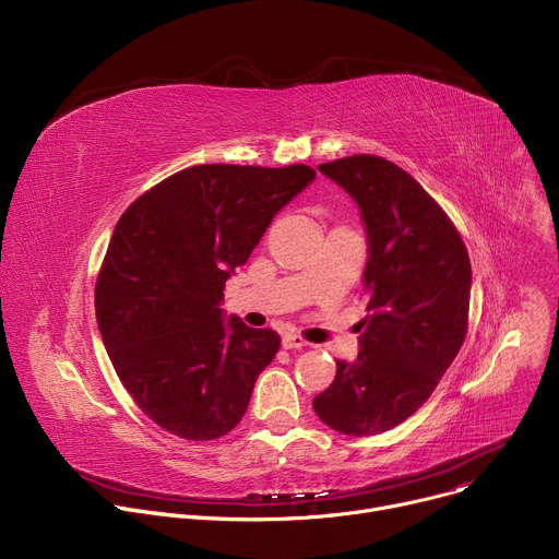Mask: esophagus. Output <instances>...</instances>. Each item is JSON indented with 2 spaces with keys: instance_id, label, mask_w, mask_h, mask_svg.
<instances>
[{
  "instance_id": "1",
  "label": "esophagus",
  "mask_w": 559,
  "mask_h": 559,
  "mask_svg": "<svg viewBox=\"0 0 559 559\" xmlns=\"http://www.w3.org/2000/svg\"><path fill=\"white\" fill-rule=\"evenodd\" d=\"M283 347H285V349H305L307 343H305L300 336L287 334V336H283Z\"/></svg>"
}]
</instances>
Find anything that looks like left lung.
I'll return each mask as SVG.
<instances>
[{
	"label": "left lung",
	"mask_w": 559,
	"mask_h": 559,
	"mask_svg": "<svg viewBox=\"0 0 559 559\" xmlns=\"http://www.w3.org/2000/svg\"><path fill=\"white\" fill-rule=\"evenodd\" d=\"M360 207L369 296L354 362L313 412L345 436H376L414 416L457 356L468 321L471 263L444 210L403 168L373 154L318 166Z\"/></svg>",
	"instance_id": "8db88e82"
}]
</instances>
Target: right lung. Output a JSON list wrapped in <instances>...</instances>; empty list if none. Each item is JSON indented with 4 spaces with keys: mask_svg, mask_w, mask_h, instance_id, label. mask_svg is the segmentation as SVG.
<instances>
[{
    "mask_svg": "<svg viewBox=\"0 0 559 559\" xmlns=\"http://www.w3.org/2000/svg\"><path fill=\"white\" fill-rule=\"evenodd\" d=\"M313 179L302 164L194 166L119 218L95 287L97 325L119 380L162 429L214 440L246 416L281 338L225 318L223 287Z\"/></svg>",
    "mask_w": 559,
    "mask_h": 559,
    "instance_id": "obj_1",
    "label": "right lung"
}]
</instances>
